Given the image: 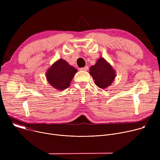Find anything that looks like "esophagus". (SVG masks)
Masks as SVG:
<instances>
[{
  "label": "esophagus",
  "mask_w": 160,
  "mask_h": 160,
  "mask_svg": "<svg viewBox=\"0 0 160 160\" xmlns=\"http://www.w3.org/2000/svg\"><path fill=\"white\" fill-rule=\"evenodd\" d=\"M88 70V66H85L84 68H80V70H81V71H85V72H87Z\"/></svg>",
  "instance_id": "34e87169"
}]
</instances>
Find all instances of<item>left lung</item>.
<instances>
[{"instance_id":"left-lung-1","label":"left lung","mask_w":160,"mask_h":160,"mask_svg":"<svg viewBox=\"0 0 160 160\" xmlns=\"http://www.w3.org/2000/svg\"><path fill=\"white\" fill-rule=\"evenodd\" d=\"M89 70L95 84L102 89L111 85L117 75L112 66L103 58H99L94 65L91 66Z\"/></svg>"}]
</instances>
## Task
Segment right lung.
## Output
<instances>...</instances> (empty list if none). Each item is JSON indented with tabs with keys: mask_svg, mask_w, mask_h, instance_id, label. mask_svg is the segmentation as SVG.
Listing matches in <instances>:
<instances>
[{
	"mask_svg": "<svg viewBox=\"0 0 160 160\" xmlns=\"http://www.w3.org/2000/svg\"><path fill=\"white\" fill-rule=\"evenodd\" d=\"M77 70L63 59L54 62L45 73L47 80L54 88L63 90L68 88Z\"/></svg>",
	"mask_w": 160,
	"mask_h": 160,
	"instance_id": "right-lung-1",
	"label": "right lung"
}]
</instances>
